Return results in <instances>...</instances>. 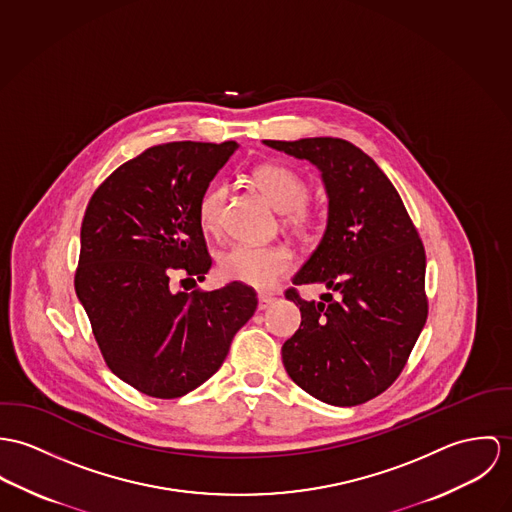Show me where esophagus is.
I'll use <instances>...</instances> for the list:
<instances>
[{
	"label": "esophagus",
	"instance_id": "obj_1",
	"mask_svg": "<svg viewBox=\"0 0 512 512\" xmlns=\"http://www.w3.org/2000/svg\"><path fill=\"white\" fill-rule=\"evenodd\" d=\"M275 302V298L273 296H269V294H259V310H267L271 304Z\"/></svg>",
	"mask_w": 512,
	"mask_h": 512
}]
</instances>
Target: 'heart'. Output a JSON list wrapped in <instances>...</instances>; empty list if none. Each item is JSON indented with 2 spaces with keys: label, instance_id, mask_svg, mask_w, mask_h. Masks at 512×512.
Segmentation results:
<instances>
[{
  "label": "heart",
  "instance_id": "heart-1",
  "mask_svg": "<svg viewBox=\"0 0 512 512\" xmlns=\"http://www.w3.org/2000/svg\"><path fill=\"white\" fill-rule=\"evenodd\" d=\"M253 182L263 192V196L273 204V208L286 214L292 228H310V218L304 212V204L310 196L306 180L298 172L283 165H261L253 171ZM226 200L224 186H212L204 192L198 204V222L204 231L218 228L222 206ZM292 267V255L286 247H253V245H233L222 253L218 271L231 281L251 288L267 290L277 283Z\"/></svg>",
  "mask_w": 512,
  "mask_h": 512
}]
</instances>
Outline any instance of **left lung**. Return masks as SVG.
I'll list each match as a JSON object with an SVG mask.
<instances>
[{
	"mask_svg": "<svg viewBox=\"0 0 512 512\" xmlns=\"http://www.w3.org/2000/svg\"><path fill=\"white\" fill-rule=\"evenodd\" d=\"M263 143L312 163L328 196L324 235L292 277L328 292L316 302L286 290L302 322L284 341V369L322 402H367L393 385L426 324L424 245L397 188L359 147L336 137Z\"/></svg>",
	"mask_w": 512,
	"mask_h": 512,
	"instance_id": "8db88e82",
	"label": "left lung"
}]
</instances>
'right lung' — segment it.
<instances>
[{"instance_id":"1","label":"right lung","mask_w":512,"mask_h":512,"mask_svg":"<svg viewBox=\"0 0 512 512\" xmlns=\"http://www.w3.org/2000/svg\"><path fill=\"white\" fill-rule=\"evenodd\" d=\"M237 147H151L112 172L86 208L76 296L112 373L143 395L178 398L206 383L257 308L241 283L171 288L172 271L196 284L212 267L198 204Z\"/></svg>"}]
</instances>
